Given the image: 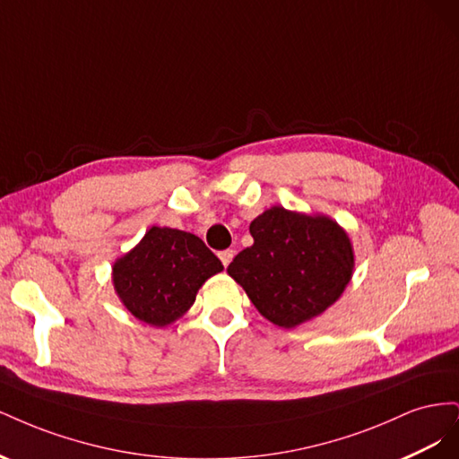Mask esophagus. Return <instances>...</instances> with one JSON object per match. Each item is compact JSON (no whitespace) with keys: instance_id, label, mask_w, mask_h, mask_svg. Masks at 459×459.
<instances>
[{"instance_id":"esophagus-1","label":"esophagus","mask_w":459,"mask_h":459,"mask_svg":"<svg viewBox=\"0 0 459 459\" xmlns=\"http://www.w3.org/2000/svg\"><path fill=\"white\" fill-rule=\"evenodd\" d=\"M218 256H220L221 264H224V266L228 268V266H230V262H231V258H233V251H231V248H226V251L218 253Z\"/></svg>"}]
</instances>
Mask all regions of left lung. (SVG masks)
Returning a JSON list of instances; mask_svg holds the SVG:
<instances>
[{"label":"left lung","mask_w":459,"mask_h":459,"mask_svg":"<svg viewBox=\"0 0 459 459\" xmlns=\"http://www.w3.org/2000/svg\"><path fill=\"white\" fill-rule=\"evenodd\" d=\"M248 230L255 243L233 258L228 273L272 324L290 329L308 322L349 285L352 243L331 218L272 206Z\"/></svg>","instance_id":"obj_1"}]
</instances>
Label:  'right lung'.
I'll use <instances>...</instances> for the list:
<instances>
[{"label":"right lung","mask_w":459,"mask_h":459,"mask_svg":"<svg viewBox=\"0 0 459 459\" xmlns=\"http://www.w3.org/2000/svg\"><path fill=\"white\" fill-rule=\"evenodd\" d=\"M224 270L197 235L152 226L113 266V283L124 307L142 322L164 327L182 317L197 290Z\"/></svg>","instance_id":"add662e5"}]
</instances>
